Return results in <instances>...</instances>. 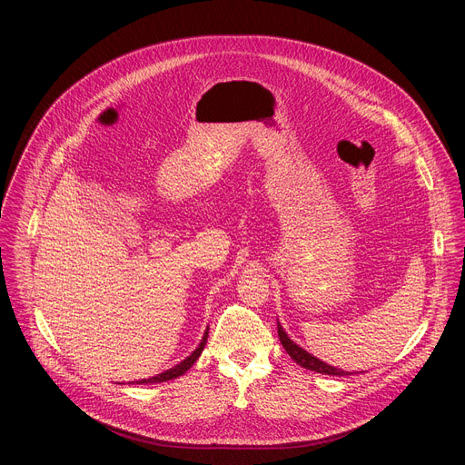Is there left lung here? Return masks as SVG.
<instances>
[{"label": "left lung", "instance_id": "8db88e82", "mask_svg": "<svg viewBox=\"0 0 465 465\" xmlns=\"http://www.w3.org/2000/svg\"><path fill=\"white\" fill-rule=\"evenodd\" d=\"M278 335H280V342L282 346L285 348V351L291 355V359L300 364L302 368L305 370H311V371H316V373H322V375H337V377H344V375H350V371H344L341 368H335L331 366L320 359H316L314 355H311L307 350L300 348L296 342L291 341V337L285 333V329L282 327V323L278 322Z\"/></svg>", "mask_w": 465, "mask_h": 465}]
</instances>
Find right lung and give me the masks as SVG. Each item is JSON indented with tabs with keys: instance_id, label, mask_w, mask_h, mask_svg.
I'll return each mask as SVG.
<instances>
[{
	"instance_id": "obj_1",
	"label": "right lung",
	"mask_w": 465,
	"mask_h": 465,
	"mask_svg": "<svg viewBox=\"0 0 465 465\" xmlns=\"http://www.w3.org/2000/svg\"><path fill=\"white\" fill-rule=\"evenodd\" d=\"M208 331L210 329H206V333H204V337H203V341H201V344H198V348L189 355V357H185L182 362H178L176 366H173V368H169V370H165V371H162V373H158V375H154V377H149V379H140V381H130L128 384H153V382H165V381H171V379H176V377H180V375H183L194 362H196V359L201 357V353L204 351V346H206V342H208Z\"/></svg>"
}]
</instances>
